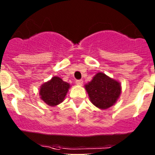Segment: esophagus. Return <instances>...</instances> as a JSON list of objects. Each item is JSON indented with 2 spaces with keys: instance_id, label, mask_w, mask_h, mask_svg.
Instances as JSON below:
<instances>
[{
  "instance_id": "34e87169",
  "label": "esophagus",
  "mask_w": 155,
  "mask_h": 155,
  "mask_svg": "<svg viewBox=\"0 0 155 155\" xmlns=\"http://www.w3.org/2000/svg\"><path fill=\"white\" fill-rule=\"evenodd\" d=\"M76 84H78V85H81V84H83V80H81V79L77 80L76 81Z\"/></svg>"
}]
</instances>
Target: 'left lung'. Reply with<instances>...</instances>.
Here are the masks:
<instances>
[{
  "label": "left lung",
  "instance_id": "obj_1",
  "mask_svg": "<svg viewBox=\"0 0 155 155\" xmlns=\"http://www.w3.org/2000/svg\"><path fill=\"white\" fill-rule=\"evenodd\" d=\"M91 102L95 106L105 109L114 105L121 93L120 83L103 73H98L85 85Z\"/></svg>",
  "mask_w": 155,
  "mask_h": 155
}]
</instances>
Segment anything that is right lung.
<instances>
[{
  "instance_id": "right-lung-1",
  "label": "right lung",
  "mask_w": 155,
  "mask_h": 155,
  "mask_svg": "<svg viewBox=\"0 0 155 155\" xmlns=\"http://www.w3.org/2000/svg\"><path fill=\"white\" fill-rule=\"evenodd\" d=\"M69 87L68 83L58 77H53L50 81L41 86L39 94L47 105L54 106L64 101Z\"/></svg>"
}]
</instances>
